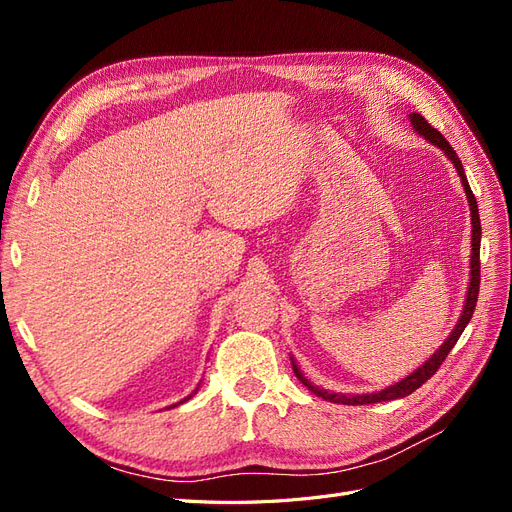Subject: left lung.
<instances>
[{"label": "left lung", "instance_id": "1", "mask_svg": "<svg viewBox=\"0 0 512 512\" xmlns=\"http://www.w3.org/2000/svg\"><path fill=\"white\" fill-rule=\"evenodd\" d=\"M410 123H412V130L423 136L425 141H429L431 145H436L444 151V156L453 162L457 175L461 179V185L463 190H466V198L470 203V218H472V256H470V286H468V294H466V303H463V309H461V316L455 324V329L451 331V335L446 337V342L433 352L429 359L414 369L410 376H406L404 380H399L391 386H386V389L382 391H376V393H365V395H346V393H333V391H327L322 389V386L314 384L312 380H307L303 371L299 369L297 361L292 359L290 356V363H292V369H294V376H297L309 391H312L316 397H322L327 401H333V404H344V406H363V404H378V401H391V399H401V397H408L410 393H414L418 386H423L433 374H436L438 367L442 365V361L446 359V354L453 350V346L457 344V339L461 337L463 329L468 327V322L474 314V307H476V299H478V286H480V218H478V205H476V198L470 190V183L466 179V173H463V166H461V160L455 153V149L448 145L446 138L436 130L431 128L429 123L425 121L423 115L418 113H410Z\"/></svg>", "mask_w": 512, "mask_h": 512}]
</instances>
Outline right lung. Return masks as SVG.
I'll list each match as a JSON object with an SVG mask.
<instances>
[{"label":"right lung","instance_id":"right-lung-1","mask_svg":"<svg viewBox=\"0 0 512 512\" xmlns=\"http://www.w3.org/2000/svg\"><path fill=\"white\" fill-rule=\"evenodd\" d=\"M196 391H198V389H196ZM196 391H194V393H196ZM194 393H192V395H194ZM192 395H190V397H192ZM190 397H185V399H181V401H179V404H183V401H188Z\"/></svg>","mask_w":512,"mask_h":512}]
</instances>
